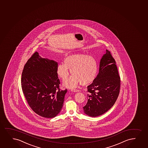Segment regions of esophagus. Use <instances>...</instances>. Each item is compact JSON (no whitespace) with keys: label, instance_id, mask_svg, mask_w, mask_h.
Here are the masks:
<instances>
[{"label":"esophagus","instance_id":"34e87169","mask_svg":"<svg viewBox=\"0 0 148 148\" xmlns=\"http://www.w3.org/2000/svg\"><path fill=\"white\" fill-rule=\"evenodd\" d=\"M72 91L77 92H79V90L77 89H72Z\"/></svg>","mask_w":148,"mask_h":148}]
</instances>
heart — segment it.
Listing matches in <instances>:
<instances>
[{"instance_id": "1", "label": "heart", "mask_w": 148, "mask_h": 148, "mask_svg": "<svg viewBox=\"0 0 148 148\" xmlns=\"http://www.w3.org/2000/svg\"><path fill=\"white\" fill-rule=\"evenodd\" d=\"M64 62V63L59 64L57 68L58 76L63 80H66L69 75L70 70L73 75L64 82V86L74 88L79 84L85 86L95 80L98 72V65L93 57L75 53L66 57Z\"/></svg>"}]
</instances>
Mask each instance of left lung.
I'll list each match as a JSON object with an SVG mask.
<instances>
[{
	"label": "left lung",
	"instance_id": "1",
	"mask_svg": "<svg viewBox=\"0 0 148 148\" xmlns=\"http://www.w3.org/2000/svg\"><path fill=\"white\" fill-rule=\"evenodd\" d=\"M98 74L87 87V103L84 112L90 117L106 113L115 104L119 96L121 80L115 59L108 50L101 59Z\"/></svg>",
	"mask_w": 148,
	"mask_h": 148
}]
</instances>
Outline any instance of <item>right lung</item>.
Segmentation results:
<instances>
[{
    "label": "right lung",
    "mask_w": 148,
    "mask_h": 148,
    "mask_svg": "<svg viewBox=\"0 0 148 148\" xmlns=\"http://www.w3.org/2000/svg\"><path fill=\"white\" fill-rule=\"evenodd\" d=\"M57 67V62L35 52L22 71L21 87L26 100L35 113L44 118H54L60 112L67 92L59 88Z\"/></svg>",
    "instance_id": "add662e5"
}]
</instances>
